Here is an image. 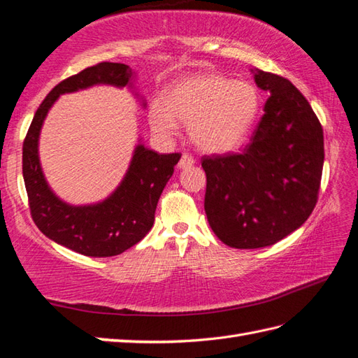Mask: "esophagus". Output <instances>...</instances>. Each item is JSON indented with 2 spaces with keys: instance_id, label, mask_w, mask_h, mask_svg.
<instances>
[{
  "instance_id": "34e87169",
  "label": "esophagus",
  "mask_w": 358,
  "mask_h": 358,
  "mask_svg": "<svg viewBox=\"0 0 358 358\" xmlns=\"http://www.w3.org/2000/svg\"><path fill=\"white\" fill-rule=\"evenodd\" d=\"M193 165H194V159L189 155H184L180 157V161L178 164V169L184 170V169H188V166H193Z\"/></svg>"
}]
</instances>
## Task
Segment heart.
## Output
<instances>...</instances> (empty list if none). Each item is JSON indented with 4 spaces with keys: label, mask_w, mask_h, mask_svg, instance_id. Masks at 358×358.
<instances>
[{
    "label": "heart",
    "mask_w": 358,
    "mask_h": 358,
    "mask_svg": "<svg viewBox=\"0 0 358 358\" xmlns=\"http://www.w3.org/2000/svg\"><path fill=\"white\" fill-rule=\"evenodd\" d=\"M260 98L256 87L217 73L182 78L164 99L148 107L152 130L164 139L179 131V118L189 124V136L206 153L233 152L245 141L256 121Z\"/></svg>",
    "instance_id": "b5f03b06"
}]
</instances>
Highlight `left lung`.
I'll return each mask as SVG.
<instances>
[{
  "instance_id": "8db88e82",
  "label": "left lung",
  "mask_w": 358,
  "mask_h": 358,
  "mask_svg": "<svg viewBox=\"0 0 358 358\" xmlns=\"http://www.w3.org/2000/svg\"><path fill=\"white\" fill-rule=\"evenodd\" d=\"M269 94L250 144L239 155L203 157L205 213L231 248L274 245L305 224L319 194L324 148L322 125L288 79L251 69Z\"/></svg>"
}]
</instances>
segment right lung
<instances>
[{"label":"right lung","instance_id":"right-lung-1","mask_svg":"<svg viewBox=\"0 0 358 358\" xmlns=\"http://www.w3.org/2000/svg\"><path fill=\"white\" fill-rule=\"evenodd\" d=\"M136 73L119 62H101L59 83L36 110L22 145V176L26 184L31 217L50 241L89 257H112L136 245L153 227L155 211L166 182L180 155H157L138 139L122 180L106 199L73 205L50 188L41 161L39 134L47 115L61 94L75 93L94 85H112L134 92Z\"/></svg>","mask_w":358,"mask_h":358}]
</instances>
